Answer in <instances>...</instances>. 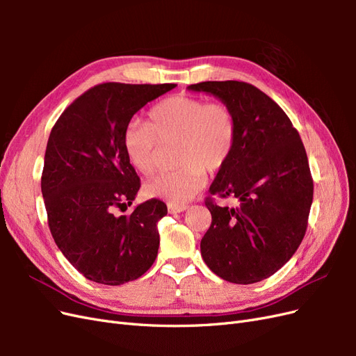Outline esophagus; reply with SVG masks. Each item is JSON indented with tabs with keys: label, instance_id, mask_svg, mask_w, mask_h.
Wrapping results in <instances>:
<instances>
[{
	"label": "esophagus",
	"instance_id": "esophagus-1",
	"mask_svg": "<svg viewBox=\"0 0 356 356\" xmlns=\"http://www.w3.org/2000/svg\"><path fill=\"white\" fill-rule=\"evenodd\" d=\"M186 209H188V204H168V211L169 213H178V212H184Z\"/></svg>",
	"mask_w": 356,
	"mask_h": 356
}]
</instances>
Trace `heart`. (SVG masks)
<instances>
[{"instance_id":"b5f03b06","label":"heart","mask_w":356,"mask_h":356,"mask_svg":"<svg viewBox=\"0 0 356 356\" xmlns=\"http://www.w3.org/2000/svg\"><path fill=\"white\" fill-rule=\"evenodd\" d=\"M234 115L224 102H204L193 96L175 95L156 104L148 113V124L132 122L123 134L126 156L143 175L159 168L161 145L178 144L175 163L181 168L165 172L144 186L145 195L181 204L196 196L207 172H217L233 152Z\"/></svg>"}]
</instances>
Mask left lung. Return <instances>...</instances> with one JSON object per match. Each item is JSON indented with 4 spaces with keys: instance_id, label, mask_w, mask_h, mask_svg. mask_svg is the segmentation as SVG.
I'll return each mask as SVG.
<instances>
[{
    "instance_id": "8db88e82",
    "label": "left lung",
    "mask_w": 356,
    "mask_h": 356,
    "mask_svg": "<svg viewBox=\"0 0 356 356\" xmlns=\"http://www.w3.org/2000/svg\"><path fill=\"white\" fill-rule=\"evenodd\" d=\"M188 90L213 95L234 115L233 152L209 187L236 208L204 204L212 222L200 242L203 261L233 284H255L294 255L307 229L314 179L297 129L272 98L243 81H203Z\"/></svg>"
}]
</instances>
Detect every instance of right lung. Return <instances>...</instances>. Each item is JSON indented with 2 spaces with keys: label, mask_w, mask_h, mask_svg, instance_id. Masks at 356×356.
Returning a JSON list of instances; mask_svg holds the SVG:
<instances>
[{
  "label": "right lung",
  "mask_w": 356,
  "mask_h": 356,
  "mask_svg": "<svg viewBox=\"0 0 356 356\" xmlns=\"http://www.w3.org/2000/svg\"><path fill=\"white\" fill-rule=\"evenodd\" d=\"M175 84L104 83L84 92L53 126L41 175L49 227L67 260L89 281L122 285L153 266L166 204L149 199L131 215L141 187L123 134L143 106Z\"/></svg>",
  "instance_id": "add662e5"
}]
</instances>
